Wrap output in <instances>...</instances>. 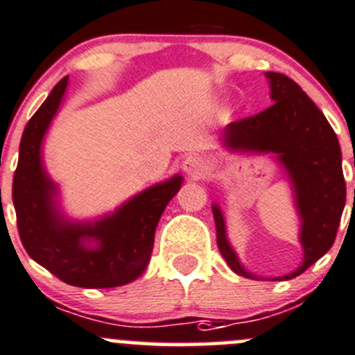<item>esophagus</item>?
I'll return each mask as SVG.
<instances>
[{"mask_svg":"<svg viewBox=\"0 0 355 355\" xmlns=\"http://www.w3.org/2000/svg\"><path fill=\"white\" fill-rule=\"evenodd\" d=\"M182 166H184V171L185 173L189 175V177H192V178H198V177H202V175H205V171H206V161L202 159V157H199V156H189V157H185V161H184V164H182Z\"/></svg>","mask_w":355,"mask_h":355,"instance_id":"obj_1","label":"esophagus"}]
</instances>
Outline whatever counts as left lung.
Instances as JSON below:
<instances>
[{
	"label": "left lung",
	"mask_w": 355,
	"mask_h": 355,
	"mask_svg": "<svg viewBox=\"0 0 355 355\" xmlns=\"http://www.w3.org/2000/svg\"><path fill=\"white\" fill-rule=\"evenodd\" d=\"M274 104L257 116L234 121L222 132V142L234 153L276 154L293 189L300 216V244L304 261L298 269L274 281H288L319 260L333 246L345 208V178L338 139L318 105L288 76L265 72ZM216 244L236 274L263 279L248 272L227 239L220 206L211 205ZM272 281V279H270Z\"/></svg>",
	"instance_id": "8db88e82"
}]
</instances>
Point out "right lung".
<instances>
[{
  "label": "right lung",
  "mask_w": 355,
  "mask_h": 355,
  "mask_svg": "<svg viewBox=\"0 0 355 355\" xmlns=\"http://www.w3.org/2000/svg\"><path fill=\"white\" fill-rule=\"evenodd\" d=\"M67 78L60 79L22 133L13 175V206L20 241L34 261L71 286L116 288L144 274L154 232L182 177L168 178L97 220H69L58 206V187L43 166L41 146L62 104Z\"/></svg>",
  "instance_id": "obj_1"
}]
</instances>
